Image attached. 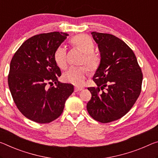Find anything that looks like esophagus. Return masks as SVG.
I'll return each mask as SVG.
<instances>
[{
  "label": "esophagus",
  "instance_id": "34e87169",
  "mask_svg": "<svg viewBox=\"0 0 158 158\" xmlns=\"http://www.w3.org/2000/svg\"><path fill=\"white\" fill-rule=\"evenodd\" d=\"M81 90H83V88H82V87H75L74 88L75 92H78V91H81Z\"/></svg>",
  "mask_w": 158,
  "mask_h": 158
}]
</instances>
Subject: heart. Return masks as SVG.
<instances>
[{
  "mask_svg": "<svg viewBox=\"0 0 158 158\" xmlns=\"http://www.w3.org/2000/svg\"><path fill=\"white\" fill-rule=\"evenodd\" d=\"M72 47L84 52L81 63L85 64L91 72H96L98 68L101 58L94 51V43L92 39L86 34L77 35L70 39ZM54 60L60 69L67 66V51L64 47L60 46L54 53ZM89 74V69L85 66L70 67L62 75V79L65 82L76 86L83 84L86 77Z\"/></svg>",
  "mask_w": 158,
  "mask_h": 158,
  "instance_id": "obj_1",
  "label": "heart"
}]
</instances>
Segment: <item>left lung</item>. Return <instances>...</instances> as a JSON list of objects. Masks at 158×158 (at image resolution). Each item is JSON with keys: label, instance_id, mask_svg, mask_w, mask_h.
Here are the masks:
<instances>
[{"label": "left lung", "instance_id": "1", "mask_svg": "<svg viewBox=\"0 0 158 158\" xmlns=\"http://www.w3.org/2000/svg\"><path fill=\"white\" fill-rule=\"evenodd\" d=\"M91 34L101 59L93 78L97 87L88 88L91 98L86 108L93 119L108 123L133 107L141 94L143 74L134 52L122 40L110 34Z\"/></svg>", "mask_w": 158, "mask_h": 158}]
</instances>
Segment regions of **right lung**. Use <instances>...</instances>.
Listing matches in <instances>:
<instances>
[{
  "mask_svg": "<svg viewBox=\"0 0 158 158\" xmlns=\"http://www.w3.org/2000/svg\"><path fill=\"white\" fill-rule=\"evenodd\" d=\"M68 35L57 31L36 35L12 57L7 78L10 91L19 110L31 121L46 124L58 118L74 91L72 84L58 81L61 71L54 60L56 49Z\"/></svg>",
  "mask_w": 158,
  "mask_h": 158,
  "instance_id": "right-lung-1",
  "label": "right lung"
}]
</instances>
